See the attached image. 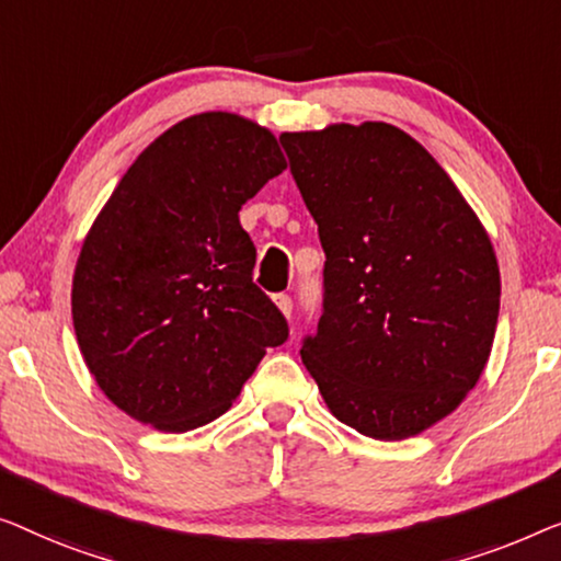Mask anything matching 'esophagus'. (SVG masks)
I'll return each mask as SVG.
<instances>
[{"mask_svg":"<svg viewBox=\"0 0 561 561\" xmlns=\"http://www.w3.org/2000/svg\"><path fill=\"white\" fill-rule=\"evenodd\" d=\"M274 302H277L284 318H289L291 310H295V302H291L289 295H277V297H274Z\"/></svg>","mask_w":561,"mask_h":561,"instance_id":"1","label":"esophagus"}]
</instances>
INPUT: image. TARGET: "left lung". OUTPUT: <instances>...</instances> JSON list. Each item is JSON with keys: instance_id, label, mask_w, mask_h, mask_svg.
<instances>
[{"instance_id": "1", "label": "left lung", "mask_w": 561, "mask_h": 561, "mask_svg": "<svg viewBox=\"0 0 561 561\" xmlns=\"http://www.w3.org/2000/svg\"><path fill=\"white\" fill-rule=\"evenodd\" d=\"M279 141L325 251L305 368L360 435H420L491 356L501 307L491 239L435 157L397 126L335 124Z\"/></svg>"}]
</instances>
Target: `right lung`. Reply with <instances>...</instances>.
I'll list each match as a JSON object with an SVG mask.
<instances>
[{"label":"right lung","instance_id":"add662e5","mask_svg":"<svg viewBox=\"0 0 561 561\" xmlns=\"http://www.w3.org/2000/svg\"><path fill=\"white\" fill-rule=\"evenodd\" d=\"M284 168L272 131L198 114L157 137L99 213L73 274V328L101 391L134 420L203 427L289 337L239 224Z\"/></svg>","mask_w":561,"mask_h":561}]
</instances>
